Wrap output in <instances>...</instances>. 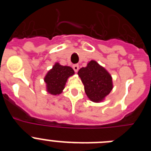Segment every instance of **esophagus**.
<instances>
[{
	"label": "esophagus",
	"mask_w": 151,
	"mask_h": 151,
	"mask_svg": "<svg viewBox=\"0 0 151 151\" xmlns=\"http://www.w3.org/2000/svg\"><path fill=\"white\" fill-rule=\"evenodd\" d=\"M73 69H74V71L76 72V73H77L78 70V69H79V66H78V64H76V65H73Z\"/></svg>",
	"instance_id": "34e87169"
}]
</instances>
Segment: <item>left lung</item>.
I'll return each instance as SVG.
<instances>
[{
    "instance_id": "obj_1",
    "label": "left lung",
    "mask_w": 151,
    "mask_h": 151,
    "mask_svg": "<svg viewBox=\"0 0 151 151\" xmlns=\"http://www.w3.org/2000/svg\"><path fill=\"white\" fill-rule=\"evenodd\" d=\"M78 75L84 85L85 94L92 102L104 101L113 88L111 75L93 60L89 61L85 67L81 68Z\"/></svg>"
}]
</instances>
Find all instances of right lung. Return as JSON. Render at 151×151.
<instances>
[{"instance_id":"add662e5","label":"right lung","mask_w":151,"mask_h":151,"mask_svg":"<svg viewBox=\"0 0 151 151\" xmlns=\"http://www.w3.org/2000/svg\"><path fill=\"white\" fill-rule=\"evenodd\" d=\"M74 74L75 72L72 67L55 63L44 78L47 92L52 95L60 94L65 88L68 78Z\"/></svg>"}]
</instances>
